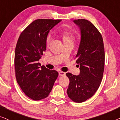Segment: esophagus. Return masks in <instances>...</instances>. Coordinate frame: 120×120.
Instances as JSON below:
<instances>
[{"label":"esophagus","instance_id":"obj_1","mask_svg":"<svg viewBox=\"0 0 120 120\" xmlns=\"http://www.w3.org/2000/svg\"><path fill=\"white\" fill-rule=\"evenodd\" d=\"M65 75H66L65 72H64L62 71L59 72V75L60 76H65Z\"/></svg>","mask_w":120,"mask_h":120}]
</instances>
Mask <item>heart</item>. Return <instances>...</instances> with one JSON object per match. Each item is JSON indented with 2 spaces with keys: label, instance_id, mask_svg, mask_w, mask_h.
Listing matches in <instances>:
<instances>
[{
  "label": "heart",
  "instance_id": "1",
  "mask_svg": "<svg viewBox=\"0 0 120 120\" xmlns=\"http://www.w3.org/2000/svg\"><path fill=\"white\" fill-rule=\"evenodd\" d=\"M62 38H63V40L65 42H73L74 39H75V36H74L73 34L71 33H69V32H66L64 33L62 35ZM52 40V38L51 35H48L46 40V43L47 45H49L51 43Z\"/></svg>",
  "mask_w": 120,
  "mask_h": 120
}]
</instances>
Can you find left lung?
<instances>
[{
  "instance_id": "1",
  "label": "left lung",
  "mask_w": 120,
  "mask_h": 120,
  "mask_svg": "<svg viewBox=\"0 0 120 120\" xmlns=\"http://www.w3.org/2000/svg\"><path fill=\"white\" fill-rule=\"evenodd\" d=\"M73 22L81 33L75 56L80 66V75L66 74L70 80L67 93L73 102L82 103L91 97L99 87L103 75L105 53L102 35L95 26L86 19Z\"/></svg>"
}]
</instances>
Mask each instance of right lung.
Wrapping results in <instances>:
<instances>
[{
  "label": "right lung",
  "instance_id": "obj_1",
  "mask_svg": "<svg viewBox=\"0 0 120 120\" xmlns=\"http://www.w3.org/2000/svg\"><path fill=\"white\" fill-rule=\"evenodd\" d=\"M61 19H38L22 32L15 49V67L17 82L30 98L39 101L47 97L58 77V72L41 66L38 60L46 49L49 30Z\"/></svg>",
  "mask_w": 120,
  "mask_h": 120
}]
</instances>
